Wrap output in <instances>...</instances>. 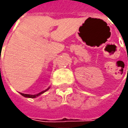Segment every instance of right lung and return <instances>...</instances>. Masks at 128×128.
<instances>
[{
	"mask_svg": "<svg viewBox=\"0 0 128 128\" xmlns=\"http://www.w3.org/2000/svg\"><path fill=\"white\" fill-rule=\"evenodd\" d=\"M50 88V86L48 88H46V90H43V91L40 92H39V93H38V94H24V93H21V92H20V93L21 95H22L23 96H24V97H27V98H36V97H37V96H40V95H41L42 94H43L44 92H45L46 91H47L48 89Z\"/></svg>",
	"mask_w": 128,
	"mask_h": 128,
	"instance_id": "1",
	"label": "right lung"
}]
</instances>
